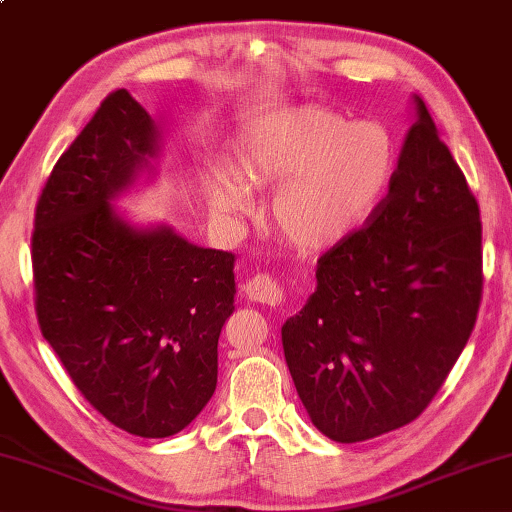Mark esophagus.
I'll return each instance as SVG.
<instances>
[{"mask_svg":"<svg viewBox=\"0 0 512 512\" xmlns=\"http://www.w3.org/2000/svg\"><path fill=\"white\" fill-rule=\"evenodd\" d=\"M245 294L252 298L254 303L274 305V307L283 303V287L269 274H256L252 281L245 285Z\"/></svg>","mask_w":512,"mask_h":512,"instance_id":"obj_1","label":"esophagus"}]
</instances>
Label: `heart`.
<instances>
[{
	"label": "heart",
	"mask_w": 512,
	"mask_h": 512,
	"mask_svg": "<svg viewBox=\"0 0 512 512\" xmlns=\"http://www.w3.org/2000/svg\"><path fill=\"white\" fill-rule=\"evenodd\" d=\"M397 169L388 129L347 122L325 106H296L260 127L240 171L218 169L211 200L229 214L247 211L254 187H276L272 223L289 243L321 252L352 236L381 205Z\"/></svg>",
	"instance_id": "1"
}]
</instances>
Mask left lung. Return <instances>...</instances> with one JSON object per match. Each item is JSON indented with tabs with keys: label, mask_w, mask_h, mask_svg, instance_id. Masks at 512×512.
<instances>
[{
	"label": "left lung",
	"mask_w": 512,
	"mask_h": 512,
	"mask_svg": "<svg viewBox=\"0 0 512 512\" xmlns=\"http://www.w3.org/2000/svg\"><path fill=\"white\" fill-rule=\"evenodd\" d=\"M381 205L318 258L316 292L283 325L314 426L365 441L430 406L477 321L479 205L421 98Z\"/></svg>",
	"instance_id": "left-lung-1"
}]
</instances>
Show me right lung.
Returning a JSON list of instances; mask_svg holds the SVG:
<instances>
[{
  "label": "right lung",
  "instance_id": "right-lung-1",
  "mask_svg": "<svg viewBox=\"0 0 512 512\" xmlns=\"http://www.w3.org/2000/svg\"><path fill=\"white\" fill-rule=\"evenodd\" d=\"M158 140L127 89L106 95L55 162L31 240L44 339L104 419L147 439L176 435L207 406L236 294L234 254L167 225L131 227L111 207Z\"/></svg>",
  "mask_w": 512,
  "mask_h": 512
}]
</instances>
